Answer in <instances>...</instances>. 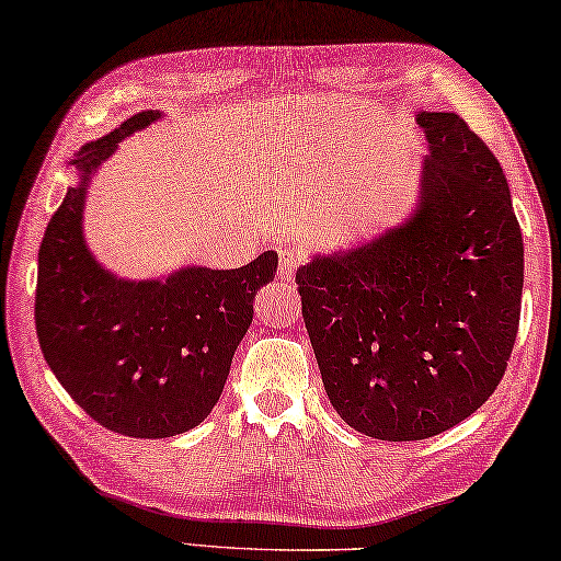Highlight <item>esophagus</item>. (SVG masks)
Instances as JSON below:
<instances>
[{
    "mask_svg": "<svg viewBox=\"0 0 561 561\" xmlns=\"http://www.w3.org/2000/svg\"><path fill=\"white\" fill-rule=\"evenodd\" d=\"M302 261H306V255H302L300 251H296V248L280 245V248H278V271H280V278H290V275L298 271V265H302Z\"/></svg>",
    "mask_w": 561,
    "mask_h": 561,
    "instance_id": "34e87169",
    "label": "esophagus"
}]
</instances>
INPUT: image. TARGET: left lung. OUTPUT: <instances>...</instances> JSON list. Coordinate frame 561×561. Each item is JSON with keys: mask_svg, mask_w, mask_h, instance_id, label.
<instances>
[{"mask_svg": "<svg viewBox=\"0 0 561 561\" xmlns=\"http://www.w3.org/2000/svg\"><path fill=\"white\" fill-rule=\"evenodd\" d=\"M430 156L408 224L296 273L330 405L357 433H445L497 390L525 248L500 161L465 118L422 112Z\"/></svg>", "mask_w": 561, "mask_h": 561, "instance_id": "8db88e82", "label": "left lung"}]
</instances>
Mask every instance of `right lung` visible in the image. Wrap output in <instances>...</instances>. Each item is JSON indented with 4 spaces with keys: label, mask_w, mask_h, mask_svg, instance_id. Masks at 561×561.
<instances>
[{
    "label": "right lung",
    "mask_w": 561,
    "mask_h": 561,
    "mask_svg": "<svg viewBox=\"0 0 561 561\" xmlns=\"http://www.w3.org/2000/svg\"><path fill=\"white\" fill-rule=\"evenodd\" d=\"M159 116L134 114L77 153L84 176L44 231L34 300L36 335L61 388L99 425L144 439L188 433L208 417L253 323L255 293L278 271V255L265 251L236 271L194 265L136 283L91 259L81 236L91 171Z\"/></svg>",
    "instance_id": "add662e5"
}]
</instances>
